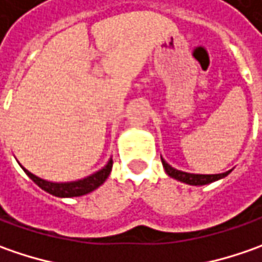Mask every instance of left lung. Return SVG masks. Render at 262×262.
<instances>
[{
	"label": "left lung",
	"mask_w": 262,
	"mask_h": 262,
	"mask_svg": "<svg viewBox=\"0 0 262 262\" xmlns=\"http://www.w3.org/2000/svg\"><path fill=\"white\" fill-rule=\"evenodd\" d=\"M162 163H163V167L166 170V173L172 178H175L181 182H185V184H189V185H207L210 182H214L220 178H225V176L230 172H225V173H217V175H195V173H186V172H181L175 167H172L170 165H167L166 162L162 159Z\"/></svg>",
	"instance_id": "left-lung-1"
}]
</instances>
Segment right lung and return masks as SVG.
Returning a JSON list of instances; mask_svg holds the SVG:
<instances>
[{
	"label": "right lung",
	"mask_w": 262,
	"mask_h": 262,
	"mask_svg": "<svg viewBox=\"0 0 262 262\" xmlns=\"http://www.w3.org/2000/svg\"><path fill=\"white\" fill-rule=\"evenodd\" d=\"M112 169V159L109 160V163L106 165L102 170L96 172L93 175L87 176L84 179H80L76 182H66V184H55V182H48L45 179H40L33 173H30L29 170H26L23 167V170L26 172V175L29 176L36 185L40 186L43 191L52 194L55 196H80L92 192L93 189H96L97 186H100L106 181V178L111 173Z\"/></svg>",
	"instance_id": "add662e5"
}]
</instances>
